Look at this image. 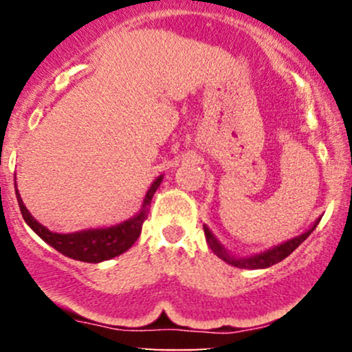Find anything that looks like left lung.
Segmentation results:
<instances>
[{
  "instance_id": "left-lung-1",
  "label": "left lung",
  "mask_w": 352,
  "mask_h": 352,
  "mask_svg": "<svg viewBox=\"0 0 352 352\" xmlns=\"http://www.w3.org/2000/svg\"><path fill=\"white\" fill-rule=\"evenodd\" d=\"M319 220L321 218H318L316 221H314V225L311 227L308 232H305L302 235L296 236V238H292V240L285 241V243L278 245V246H273V248L266 250L263 253H258V254H253V256H246V258H236V256H232L227 250L223 248V245L220 243V241L217 240L215 236H213V233L210 232L208 227H205L204 225V230H205V236H207V241H208V246L212 248V252L217 254V256H220L221 260L227 261L228 265H233L236 266V268H245V270H260V268H270V266L280 263V261L285 260L288 254H292L294 250L300 246L302 241L306 240L311 235V232H313L314 228H316V225L319 223Z\"/></svg>"
}]
</instances>
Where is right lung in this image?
Returning <instances> with one entry per match:
<instances>
[{"instance_id": "1", "label": "right lung", "mask_w": 352, "mask_h": 352, "mask_svg": "<svg viewBox=\"0 0 352 352\" xmlns=\"http://www.w3.org/2000/svg\"><path fill=\"white\" fill-rule=\"evenodd\" d=\"M162 179L164 175H160L153 180L151 188L145 193L142 208H140V212L137 213L135 217L129 218V220L116 225V227L82 230V232L76 233L51 232V230L43 227L39 221H36L33 215L28 212L21 197H19L18 188H16V199H18L24 221H26V223L34 230L36 235L41 236L47 245H51L52 248L58 250V252L63 253L64 256L72 258V260L84 261V263H100V261H106L111 260V258L119 256V254L127 252V250L135 243L140 232H142V223L145 218H147V210L152 201L153 193L159 188Z\"/></svg>"}]
</instances>
